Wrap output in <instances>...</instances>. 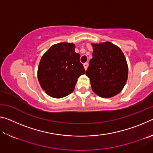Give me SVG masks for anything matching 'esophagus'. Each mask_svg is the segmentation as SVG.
I'll return each mask as SVG.
<instances>
[{"mask_svg":"<svg viewBox=\"0 0 153 153\" xmlns=\"http://www.w3.org/2000/svg\"><path fill=\"white\" fill-rule=\"evenodd\" d=\"M88 63H85L84 64V67L85 70H86L87 68H88Z\"/></svg>","mask_w":153,"mask_h":153,"instance_id":"obj_1","label":"esophagus"}]
</instances>
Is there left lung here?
Listing matches in <instances>:
<instances>
[{"mask_svg":"<svg viewBox=\"0 0 153 153\" xmlns=\"http://www.w3.org/2000/svg\"><path fill=\"white\" fill-rule=\"evenodd\" d=\"M92 45L93 57L86 72L92 89L99 97H114L121 91L128 79L125 56L118 46L109 42Z\"/></svg>","mask_w":153,"mask_h":153,"instance_id":"left-lung-1","label":"left lung"}]
</instances>
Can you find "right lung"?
<instances>
[{
	"instance_id": "add662e5",
	"label": "right lung",
	"mask_w": 153,
	"mask_h": 153,
	"mask_svg": "<svg viewBox=\"0 0 153 153\" xmlns=\"http://www.w3.org/2000/svg\"><path fill=\"white\" fill-rule=\"evenodd\" d=\"M72 43L56 44L46 52L38 67V79L46 94L60 98L74 91L77 78L86 73Z\"/></svg>"
}]
</instances>
